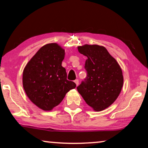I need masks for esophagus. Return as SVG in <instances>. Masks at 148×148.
Here are the masks:
<instances>
[{
	"label": "esophagus",
	"mask_w": 148,
	"mask_h": 148,
	"mask_svg": "<svg viewBox=\"0 0 148 148\" xmlns=\"http://www.w3.org/2000/svg\"><path fill=\"white\" fill-rule=\"evenodd\" d=\"M74 82H75V84H76L77 86H78V84H79V80L78 79H75L74 80Z\"/></svg>",
	"instance_id": "esophagus-1"
}]
</instances>
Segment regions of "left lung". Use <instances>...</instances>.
I'll list each match as a JSON object with an SVG mask.
<instances>
[{
  "instance_id": "left-lung-1",
  "label": "left lung",
  "mask_w": 148,
  "mask_h": 148,
  "mask_svg": "<svg viewBox=\"0 0 148 148\" xmlns=\"http://www.w3.org/2000/svg\"><path fill=\"white\" fill-rule=\"evenodd\" d=\"M77 49L87 59L84 66L87 77L77 90L89 106L101 111L113 103L121 91V69L103 46L86 44Z\"/></svg>"
}]
</instances>
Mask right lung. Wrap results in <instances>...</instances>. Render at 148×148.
Returning <instances> with one entry per match:
<instances>
[{
	"mask_svg": "<svg viewBox=\"0 0 148 148\" xmlns=\"http://www.w3.org/2000/svg\"><path fill=\"white\" fill-rule=\"evenodd\" d=\"M64 50L56 43L42 47L24 69L23 86L29 99L40 108L49 111L61 103L76 85L66 79L62 66Z\"/></svg>",
	"mask_w": 148,
	"mask_h": 148,
	"instance_id": "1",
	"label": "right lung"
}]
</instances>
